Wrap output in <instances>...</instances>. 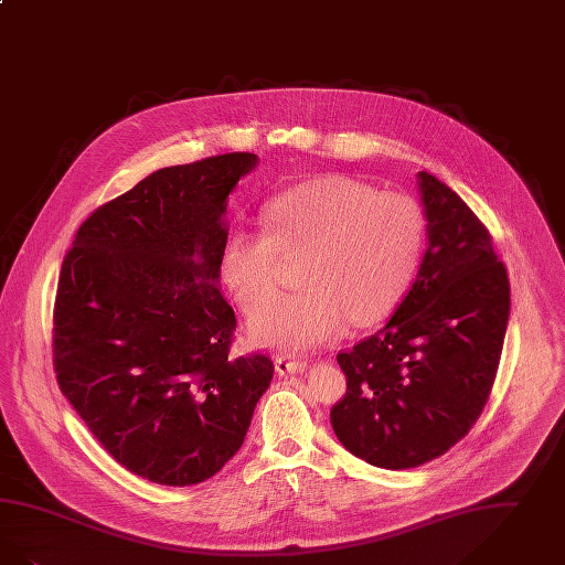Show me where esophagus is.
Listing matches in <instances>:
<instances>
[{
    "label": "esophagus",
    "mask_w": 565,
    "mask_h": 565,
    "mask_svg": "<svg viewBox=\"0 0 565 565\" xmlns=\"http://www.w3.org/2000/svg\"><path fill=\"white\" fill-rule=\"evenodd\" d=\"M309 362L307 360H292V358H277L275 360V370L279 376H286V374H298V372H305Z\"/></svg>",
    "instance_id": "esophagus-1"
}]
</instances>
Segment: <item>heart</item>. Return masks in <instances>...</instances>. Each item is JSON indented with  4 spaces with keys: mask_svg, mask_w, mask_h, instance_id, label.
<instances>
[{
    "mask_svg": "<svg viewBox=\"0 0 565 565\" xmlns=\"http://www.w3.org/2000/svg\"><path fill=\"white\" fill-rule=\"evenodd\" d=\"M267 228L237 231L221 275L249 309L271 296L286 260H302L307 290L263 302L252 337L288 353L339 339L353 323L372 326L404 300L425 248V212L406 193L321 177L296 184L265 210Z\"/></svg>",
    "mask_w": 565,
    "mask_h": 565,
    "instance_id": "b5f03b06",
    "label": "heart"
}]
</instances>
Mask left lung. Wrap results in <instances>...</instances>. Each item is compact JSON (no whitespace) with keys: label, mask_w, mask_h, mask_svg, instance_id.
Returning <instances> with one entry per match:
<instances>
[{"label":"left lung","mask_w":565,"mask_h":565,"mask_svg":"<svg viewBox=\"0 0 565 565\" xmlns=\"http://www.w3.org/2000/svg\"><path fill=\"white\" fill-rule=\"evenodd\" d=\"M427 252L374 337L339 353L347 393L330 412L353 456L412 469L446 454L475 425L497 379L511 288L492 235L446 182L418 172Z\"/></svg>","instance_id":"obj_1"}]
</instances>
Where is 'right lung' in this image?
Listing matches in <instances>:
<instances>
[{
    "mask_svg": "<svg viewBox=\"0 0 565 565\" xmlns=\"http://www.w3.org/2000/svg\"><path fill=\"white\" fill-rule=\"evenodd\" d=\"M258 163L226 153L161 168L94 210L58 277L56 381L100 446L161 486L210 479L242 448L273 362L233 358L218 290L226 200Z\"/></svg>",
    "mask_w": 565,
    "mask_h": 565,
    "instance_id": "right-lung-1",
    "label": "right lung"
}]
</instances>
